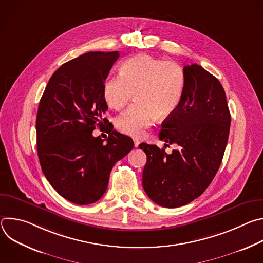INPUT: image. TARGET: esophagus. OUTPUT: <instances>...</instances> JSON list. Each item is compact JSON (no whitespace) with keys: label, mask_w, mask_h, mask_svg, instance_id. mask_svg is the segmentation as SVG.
<instances>
[{"label":"esophagus","mask_w":263,"mask_h":263,"mask_svg":"<svg viewBox=\"0 0 263 263\" xmlns=\"http://www.w3.org/2000/svg\"><path fill=\"white\" fill-rule=\"evenodd\" d=\"M133 140H134V146H135V147H137V146H138V145H139V143H140V141H139V140H138V139H137V138H134V139H133Z\"/></svg>","instance_id":"esophagus-1"}]
</instances>
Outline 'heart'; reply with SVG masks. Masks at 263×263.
Returning a JSON list of instances; mask_svg holds the SVG:
<instances>
[{
    "label": "heart",
    "instance_id": "heart-1",
    "mask_svg": "<svg viewBox=\"0 0 263 263\" xmlns=\"http://www.w3.org/2000/svg\"><path fill=\"white\" fill-rule=\"evenodd\" d=\"M184 87L185 73L177 62L138 54L121 65L120 76L106 81L104 99L110 108L120 110L134 92L136 103L117 118L116 127L126 135L140 137L156 116L165 119L174 114Z\"/></svg>",
    "mask_w": 263,
    "mask_h": 263
}]
</instances>
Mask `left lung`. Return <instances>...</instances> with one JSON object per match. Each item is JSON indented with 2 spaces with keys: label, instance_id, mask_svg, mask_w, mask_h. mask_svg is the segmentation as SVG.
Segmentation results:
<instances>
[{
  "label": "left lung",
  "instance_id": "left-lung-1",
  "mask_svg": "<svg viewBox=\"0 0 263 263\" xmlns=\"http://www.w3.org/2000/svg\"><path fill=\"white\" fill-rule=\"evenodd\" d=\"M183 70L181 103L159 132V138L177 144V149L167 154L164 147L139 144L146 155L143 190L154 203L166 208L189 204L206 191L221 163L231 124L220 82L198 64Z\"/></svg>",
  "mask_w": 263,
  "mask_h": 263
}]
</instances>
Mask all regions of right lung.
<instances>
[{"instance_id": "add662e5", "label": "right lung", "mask_w": 263, "mask_h": 263, "mask_svg": "<svg viewBox=\"0 0 263 263\" xmlns=\"http://www.w3.org/2000/svg\"><path fill=\"white\" fill-rule=\"evenodd\" d=\"M119 57L118 51L88 52L65 62L52 74L37 110L42 170L53 189L74 204L100 200L112 167L134 146L111 123L106 143L92 135L96 126L108 123L104 86Z\"/></svg>"}]
</instances>
